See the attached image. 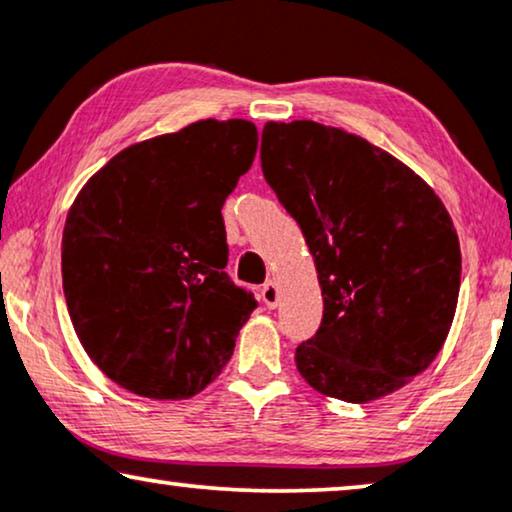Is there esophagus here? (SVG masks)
<instances>
[{"instance_id":"obj_1","label":"esophagus","mask_w":512,"mask_h":512,"mask_svg":"<svg viewBox=\"0 0 512 512\" xmlns=\"http://www.w3.org/2000/svg\"><path fill=\"white\" fill-rule=\"evenodd\" d=\"M261 298H263V303H265V307H277V303H279V289H277V284L275 282H268L261 289Z\"/></svg>"}]
</instances>
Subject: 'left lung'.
I'll use <instances>...</instances> for the list:
<instances>
[{"label":"left lung","instance_id":"obj_1","mask_svg":"<svg viewBox=\"0 0 512 512\" xmlns=\"http://www.w3.org/2000/svg\"><path fill=\"white\" fill-rule=\"evenodd\" d=\"M261 165L324 296L298 373L347 403L405 387L443 349L457 310L461 251L445 205L391 153L314 121L265 123Z\"/></svg>","mask_w":512,"mask_h":512}]
</instances>
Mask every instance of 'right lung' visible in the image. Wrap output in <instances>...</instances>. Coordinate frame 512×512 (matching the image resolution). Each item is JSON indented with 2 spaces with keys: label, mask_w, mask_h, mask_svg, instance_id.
<instances>
[{
  "label": "right lung",
  "mask_w": 512,
  "mask_h": 512,
  "mask_svg": "<svg viewBox=\"0 0 512 512\" xmlns=\"http://www.w3.org/2000/svg\"><path fill=\"white\" fill-rule=\"evenodd\" d=\"M256 146L244 118L191 123L116 153L69 207L67 310L86 354L118 387L181 401L233 356L258 303L223 270L221 207Z\"/></svg>",
  "instance_id": "1"
}]
</instances>
